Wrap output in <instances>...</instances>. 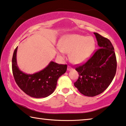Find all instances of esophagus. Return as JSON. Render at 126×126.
<instances>
[{
    "instance_id": "esophagus-1",
    "label": "esophagus",
    "mask_w": 126,
    "mask_h": 126,
    "mask_svg": "<svg viewBox=\"0 0 126 126\" xmlns=\"http://www.w3.org/2000/svg\"><path fill=\"white\" fill-rule=\"evenodd\" d=\"M71 69H72V67H71V66H69V65H68V67H67V70H68V71H71Z\"/></svg>"
}]
</instances>
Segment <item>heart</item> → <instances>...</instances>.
<instances>
[{
  "mask_svg": "<svg viewBox=\"0 0 126 126\" xmlns=\"http://www.w3.org/2000/svg\"><path fill=\"white\" fill-rule=\"evenodd\" d=\"M59 54H69L71 62L79 64L88 60L95 48V41L93 37L80 34H69L64 37L58 44Z\"/></svg>",
  "mask_w": 126,
  "mask_h": 126,
  "instance_id": "b5f03b06",
  "label": "heart"
}]
</instances>
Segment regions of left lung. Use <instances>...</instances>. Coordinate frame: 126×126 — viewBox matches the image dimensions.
I'll list each match as a JSON object with an SVG mask.
<instances>
[{
    "label": "left lung",
    "instance_id": "left-lung-1",
    "mask_svg": "<svg viewBox=\"0 0 126 126\" xmlns=\"http://www.w3.org/2000/svg\"><path fill=\"white\" fill-rule=\"evenodd\" d=\"M94 34L99 48L87 62L75 68L79 78L75 87L88 97L95 96L106 89L115 76L117 65L114 47L109 39L97 33Z\"/></svg>",
    "mask_w": 126,
    "mask_h": 126
}]
</instances>
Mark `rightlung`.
<instances>
[{
	"label": "right lung",
	"mask_w": 126,
	"mask_h": 126,
	"mask_svg": "<svg viewBox=\"0 0 126 126\" xmlns=\"http://www.w3.org/2000/svg\"><path fill=\"white\" fill-rule=\"evenodd\" d=\"M15 48L12 60V72L16 84L24 93L36 98H45L55 91L60 76L66 72L67 64L50 62L42 70L33 74H27L18 68Z\"/></svg>",
	"instance_id": "obj_1"
}]
</instances>
